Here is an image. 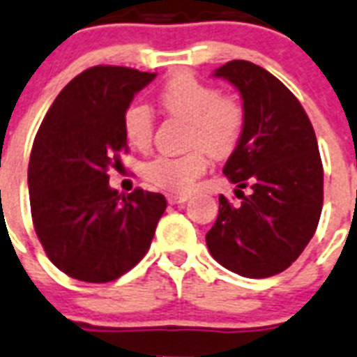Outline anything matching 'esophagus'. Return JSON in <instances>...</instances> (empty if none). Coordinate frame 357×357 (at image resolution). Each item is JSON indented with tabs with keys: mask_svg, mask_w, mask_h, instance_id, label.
I'll return each mask as SVG.
<instances>
[{
	"mask_svg": "<svg viewBox=\"0 0 357 357\" xmlns=\"http://www.w3.org/2000/svg\"><path fill=\"white\" fill-rule=\"evenodd\" d=\"M167 199V204H182V202H185V200H190V195L188 193H169L166 197Z\"/></svg>",
	"mask_w": 357,
	"mask_h": 357,
	"instance_id": "obj_1",
	"label": "esophagus"
}]
</instances>
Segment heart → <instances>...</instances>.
Segmentation results:
<instances>
[{
  "label": "heart",
  "mask_w": 357,
  "mask_h": 357,
  "mask_svg": "<svg viewBox=\"0 0 357 357\" xmlns=\"http://www.w3.org/2000/svg\"><path fill=\"white\" fill-rule=\"evenodd\" d=\"M157 99L164 112L188 121L185 146L190 149L182 155H158L142 173L158 190L181 193L206 172L208 153L224 158L236 149L245 128V109L238 99L220 96L215 86L188 72L167 79ZM123 130L132 148L148 149L153 137V115L148 106H130L124 112Z\"/></svg>",
  "instance_id": "b5f03b06"
}]
</instances>
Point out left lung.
I'll list each match as a JSON object with an SVG mask.
<instances>
[{"mask_svg":"<svg viewBox=\"0 0 357 357\" xmlns=\"http://www.w3.org/2000/svg\"><path fill=\"white\" fill-rule=\"evenodd\" d=\"M243 100L245 128L224 166L240 204L220 195L206 243L220 266L245 278L287 269L314 236L324 206V166L300 100L266 68L234 59L215 70ZM249 187V195L242 189Z\"/></svg>","mask_w":357,"mask_h":357,"instance_id":"8db88e82","label":"left lung"}]
</instances>
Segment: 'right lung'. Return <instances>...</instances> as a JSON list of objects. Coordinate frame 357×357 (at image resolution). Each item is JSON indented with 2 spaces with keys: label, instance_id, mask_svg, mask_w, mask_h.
Returning <instances> with one entry per match:
<instances>
[{
  "label": "right lung",
  "instance_id": "obj_1",
  "mask_svg": "<svg viewBox=\"0 0 357 357\" xmlns=\"http://www.w3.org/2000/svg\"><path fill=\"white\" fill-rule=\"evenodd\" d=\"M157 74L91 66L61 90L33 139L29 193L33 229L70 278L117 280L148 252L166 199L137 188L121 195L108 172L128 151L124 112Z\"/></svg>",
  "mask_w": 357,
  "mask_h": 357
}]
</instances>
